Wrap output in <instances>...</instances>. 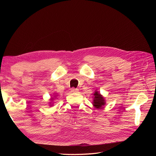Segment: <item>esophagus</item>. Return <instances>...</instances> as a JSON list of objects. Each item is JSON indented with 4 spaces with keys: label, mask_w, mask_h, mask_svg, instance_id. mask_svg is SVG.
<instances>
[{
    "label": "esophagus",
    "mask_w": 156,
    "mask_h": 156,
    "mask_svg": "<svg viewBox=\"0 0 156 156\" xmlns=\"http://www.w3.org/2000/svg\"><path fill=\"white\" fill-rule=\"evenodd\" d=\"M78 91H79V90L77 88H73L71 89V92H73V93H77Z\"/></svg>",
    "instance_id": "1"
}]
</instances>
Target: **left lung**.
<instances>
[{"label":"left lung","instance_id":"8db88e82","mask_svg":"<svg viewBox=\"0 0 156 156\" xmlns=\"http://www.w3.org/2000/svg\"><path fill=\"white\" fill-rule=\"evenodd\" d=\"M94 100H93V105L96 108H101L103 105L105 104V100L104 98L101 95L100 93L98 91H96L94 94Z\"/></svg>","mask_w":156,"mask_h":156}]
</instances>
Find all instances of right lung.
I'll return each mask as SVG.
<instances>
[{"label":"right lung","instance_id":"right-lung-1","mask_svg":"<svg viewBox=\"0 0 156 156\" xmlns=\"http://www.w3.org/2000/svg\"><path fill=\"white\" fill-rule=\"evenodd\" d=\"M53 99H54V98H51V100H52V101H53Z\"/></svg>","mask_w":156,"mask_h":156}]
</instances>
